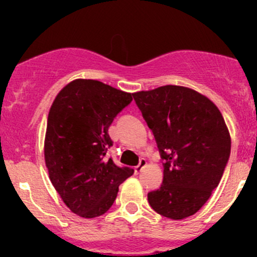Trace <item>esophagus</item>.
Returning <instances> with one entry per match:
<instances>
[{
  "instance_id": "obj_1",
  "label": "esophagus",
  "mask_w": 257,
  "mask_h": 257,
  "mask_svg": "<svg viewBox=\"0 0 257 257\" xmlns=\"http://www.w3.org/2000/svg\"><path fill=\"white\" fill-rule=\"evenodd\" d=\"M145 167H147V160H145L144 158H143V159H141V162H139V164L136 167V169H134V172H136V174H139V173H141L142 170H143Z\"/></svg>"
}]
</instances>
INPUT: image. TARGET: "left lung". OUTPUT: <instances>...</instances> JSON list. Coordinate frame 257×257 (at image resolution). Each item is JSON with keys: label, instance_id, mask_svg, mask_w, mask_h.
<instances>
[{"label": "left lung", "instance_id": "1", "mask_svg": "<svg viewBox=\"0 0 257 257\" xmlns=\"http://www.w3.org/2000/svg\"><path fill=\"white\" fill-rule=\"evenodd\" d=\"M133 97L165 160L162 186L148 201L162 216H191L209 200L229 160L231 138L222 114L208 97L181 85Z\"/></svg>", "mask_w": 257, "mask_h": 257}]
</instances>
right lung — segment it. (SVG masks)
Instances as JSON below:
<instances>
[{
	"label": "right lung",
	"mask_w": 257,
	"mask_h": 257,
	"mask_svg": "<svg viewBox=\"0 0 257 257\" xmlns=\"http://www.w3.org/2000/svg\"><path fill=\"white\" fill-rule=\"evenodd\" d=\"M133 93L94 79H74L54 98L48 113L45 162L52 185L76 215L93 219L110 209L119 185L133 175L107 159L108 128Z\"/></svg>",
	"instance_id": "1"
}]
</instances>
